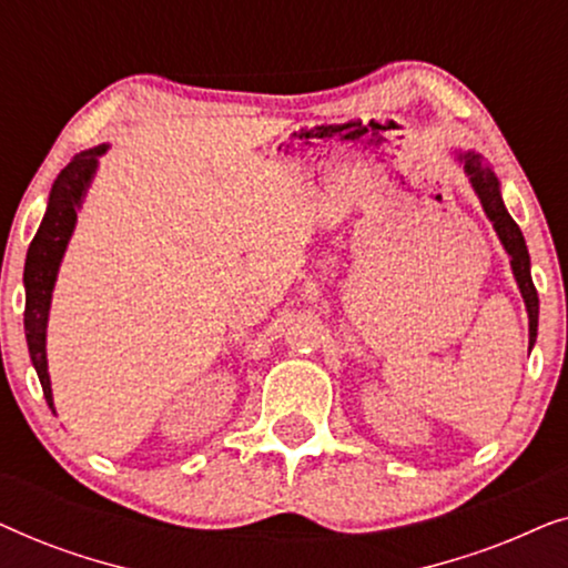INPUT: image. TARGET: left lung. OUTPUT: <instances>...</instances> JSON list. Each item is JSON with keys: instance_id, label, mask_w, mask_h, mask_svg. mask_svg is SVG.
<instances>
[{"instance_id": "obj_1", "label": "left lung", "mask_w": 568, "mask_h": 568, "mask_svg": "<svg viewBox=\"0 0 568 568\" xmlns=\"http://www.w3.org/2000/svg\"><path fill=\"white\" fill-rule=\"evenodd\" d=\"M465 162V173L470 175L473 189H476L480 204H484V212L488 220L494 222V230L499 240L507 247L511 255V271H515V278L519 284V292H523L527 315H530V346L535 344V336H538V292H535L532 276H530V255H527V245L523 232H519L517 222L511 220L507 209H504L501 193H499V181L491 173V168L486 165L484 158L476 152L460 154Z\"/></svg>"}]
</instances>
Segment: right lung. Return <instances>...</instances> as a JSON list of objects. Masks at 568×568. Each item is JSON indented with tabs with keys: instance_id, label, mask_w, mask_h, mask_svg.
I'll use <instances>...</instances> for the list:
<instances>
[{
	"instance_id": "obj_1",
	"label": "right lung",
	"mask_w": 568,
	"mask_h": 568,
	"mask_svg": "<svg viewBox=\"0 0 568 568\" xmlns=\"http://www.w3.org/2000/svg\"><path fill=\"white\" fill-rule=\"evenodd\" d=\"M103 152L105 144L80 152L61 170L57 181H53L49 209H45L41 227H38L33 243L28 247L26 276H22V282H26V338L30 359H33L49 406H53V398L49 367H45V321H49L51 292L53 282H57L61 255L67 251L69 237H72L77 209L82 204L84 189H88L90 178L98 168V158Z\"/></svg>"
}]
</instances>
